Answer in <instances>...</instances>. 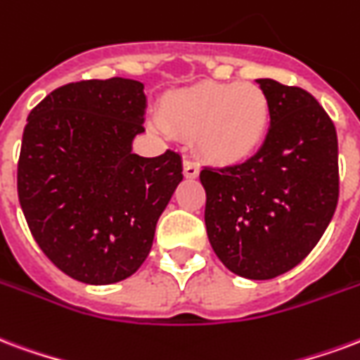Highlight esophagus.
<instances>
[{
  "mask_svg": "<svg viewBox=\"0 0 360 360\" xmlns=\"http://www.w3.org/2000/svg\"><path fill=\"white\" fill-rule=\"evenodd\" d=\"M183 173H185L187 179H196L198 173H200V167H198V164L193 162V160L185 158V162H183Z\"/></svg>",
  "mask_w": 360,
  "mask_h": 360,
  "instance_id": "obj_1",
  "label": "esophagus"
}]
</instances>
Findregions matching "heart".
Returning <instances> with one entry per match:
<instances>
[{
	"instance_id": "b5f03b06",
	"label": "heart",
	"mask_w": 360,
	"mask_h": 360,
	"mask_svg": "<svg viewBox=\"0 0 360 360\" xmlns=\"http://www.w3.org/2000/svg\"><path fill=\"white\" fill-rule=\"evenodd\" d=\"M154 126L194 135L198 153L219 166L252 158L267 137L271 103L259 85L204 82L169 93Z\"/></svg>"
}]
</instances>
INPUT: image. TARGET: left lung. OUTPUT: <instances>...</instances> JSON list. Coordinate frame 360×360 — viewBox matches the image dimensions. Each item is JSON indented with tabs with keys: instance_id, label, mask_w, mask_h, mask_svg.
Masks as SVG:
<instances>
[{
	"instance_id": "1",
	"label": "left lung",
	"mask_w": 360,
	"mask_h": 360,
	"mask_svg": "<svg viewBox=\"0 0 360 360\" xmlns=\"http://www.w3.org/2000/svg\"><path fill=\"white\" fill-rule=\"evenodd\" d=\"M255 82L271 103L265 143L244 164L204 167L200 183L215 255L234 275L269 281L307 257L336 212L338 135L309 91Z\"/></svg>"
}]
</instances>
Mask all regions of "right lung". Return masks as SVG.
<instances>
[{"instance_id": "right-lung-1", "label": "right lung", "mask_w": 360, "mask_h": 360, "mask_svg": "<svg viewBox=\"0 0 360 360\" xmlns=\"http://www.w3.org/2000/svg\"><path fill=\"white\" fill-rule=\"evenodd\" d=\"M145 85L82 79L32 108L18 156L17 191L34 240L55 267L85 284L131 276L183 179L181 154L131 153L145 131Z\"/></svg>"}]
</instances>
